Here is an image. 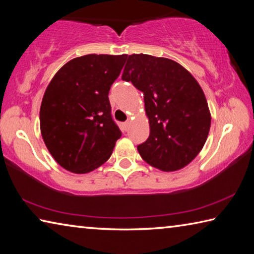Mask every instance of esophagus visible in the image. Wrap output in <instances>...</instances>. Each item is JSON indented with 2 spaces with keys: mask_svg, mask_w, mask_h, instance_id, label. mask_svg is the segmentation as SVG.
Listing matches in <instances>:
<instances>
[{
  "mask_svg": "<svg viewBox=\"0 0 254 254\" xmlns=\"http://www.w3.org/2000/svg\"><path fill=\"white\" fill-rule=\"evenodd\" d=\"M128 126H130V121H127V122L122 123V127H123V130H124V131H127Z\"/></svg>",
  "mask_w": 254,
  "mask_h": 254,
  "instance_id": "1",
  "label": "esophagus"
}]
</instances>
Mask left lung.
<instances>
[{"instance_id":"obj_1","label":"left lung","mask_w":254,"mask_h":254,"mask_svg":"<svg viewBox=\"0 0 254 254\" xmlns=\"http://www.w3.org/2000/svg\"><path fill=\"white\" fill-rule=\"evenodd\" d=\"M122 79L143 93L150 135L137 145L141 158L154 168H184L200 152L210 127L203 89L190 72L174 60L133 54Z\"/></svg>"}]
</instances>
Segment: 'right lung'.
Segmentation results:
<instances>
[{"label": "right lung", "instance_id": "add662e5", "mask_svg": "<svg viewBox=\"0 0 254 254\" xmlns=\"http://www.w3.org/2000/svg\"><path fill=\"white\" fill-rule=\"evenodd\" d=\"M127 55H86L68 62L47 87L41 135L63 168L86 174L107 161L122 135L112 117L109 92Z\"/></svg>", "mask_w": 254, "mask_h": 254}]
</instances>
